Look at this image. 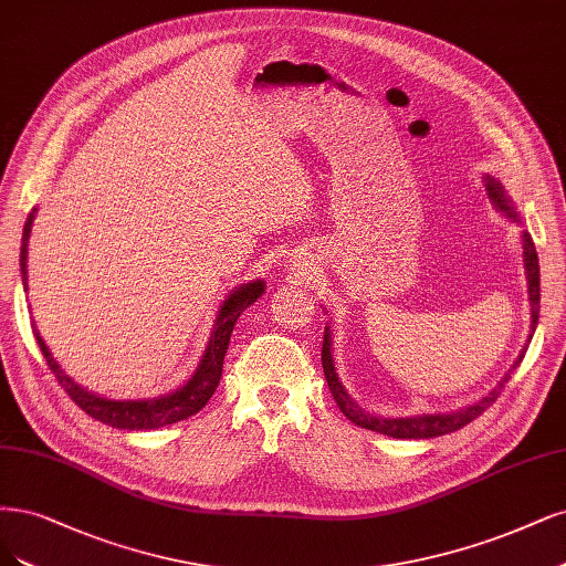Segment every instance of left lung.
Here are the masks:
<instances>
[{
  "label": "left lung",
  "mask_w": 566,
  "mask_h": 566,
  "mask_svg": "<svg viewBox=\"0 0 566 566\" xmlns=\"http://www.w3.org/2000/svg\"><path fill=\"white\" fill-rule=\"evenodd\" d=\"M486 191H490L492 201L505 212V216H511L517 220L515 210L511 208V201L505 199V193L501 189V185L494 178H486ZM524 243V262H527V279H530V300H532V329H536L538 323V304H541V281H538V255H536V248L534 241L527 231H524L522 237ZM524 358V350L520 354V358L515 360L513 369L522 363ZM321 360H323V373L327 379L329 391H333L335 402L339 405L342 415L360 428H367V431H377L384 436H391V438H405V440H421V438H438V436H447V433H454L459 428H463L465 423H471L473 419H478L486 407H492L496 402V398L501 396V391L505 388V384L511 381V375H505L499 386L494 388L492 394H486L480 402L459 409V412L452 415H426V417H415V419H381L375 415H367L363 409L348 398V394L344 391V386L339 384V377L335 373V363H333V348H329V333L325 327V337H323V350H321Z\"/></svg>",
  "instance_id": "left-lung-1"
}]
</instances>
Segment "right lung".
<instances>
[{"mask_svg":"<svg viewBox=\"0 0 566 566\" xmlns=\"http://www.w3.org/2000/svg\"><path fill=\"white\" fill-rule=\"evenodd\" d=\"M32 220H34V210L28 216V222L23 229V245H21V274H23L25 287H28L25 262H28V241H30V231H32ZM262 292H264L262 281L245 283L243 287L231 292L220 308L216 333H212V337H210L206 356H203L197 373H193V377L182 388H178V391L170 396H164V398H157V400H105V398H97V396L84 391V388L76 386L51 358L49 348H46L44 339L39 337V329L34 327V323H32V333H34L36 344H39V348H42V356L46 358V365L55 375L57 384L65 388V394L76 405H80L88 417H93L95 421H103L107 426H114V428H126V431H149V428H161V426L182 421V419H189L197 412H201L220 384L224 354L229 348L233 325H237L239 316L262 295Z\"/></svg>","mask_w":566,"mask_h":566,"instance_id":"right-lung-1","label":"right lung"}]
</instances>
